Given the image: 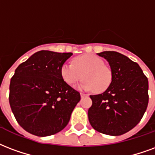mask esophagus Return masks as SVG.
<instances>
[{
	"label": "esophagus",
	"mask_w": 155,
	"mask_h": 155,
	"mask_svg": "<svg viewBox=\"0 0 155 155\" xmlns=\"http://www.w3.org/2000/svg\"><path fill=\"white\" fill-rule=\"evenodd\" d=\"M81 96L83 98V97H85V96H88V94H84V93H81Z\"/></svg>",
	"instance_id": "obj_1"
}]
</instances>
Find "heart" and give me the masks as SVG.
<instances>
[{
	"label": "heart",
	"instance_id": "heart-1",
	"mask_svg": "<svg viewBox=\"0 0 155 155\" xmlns=\"http://www.w3.org/2000/svg\"><path fill=\"white\" fill-rule=\"evenodd\" d=\"M61 74L64 81L71 86L83 77L81 89L97 94L107 90L113 81L112 70L104 65L101 58L90 54L74 57L73 64L65 63L61 68Z\"/></svg>",
	"mask_w": 155,
	"mask_h": 155
}]
</instances>
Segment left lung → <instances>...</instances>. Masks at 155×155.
<instances>
[{
    "mask_svg": "<svg viewBox=\"0 0 155 155\" xmlns=\"http://www.w3.org/2000/svg\"><path fill=\"white\" fill-rule=\"evenodd\" d=\"M105 58L113 72V81L103 94L90 95L89 121L97 131L120 136L140 121L149 103V82L141 68L117 51L98 53Z\"/></svg>",
    "mask_w": 155,
    "mask_h": 155,
    "instance_id": "8db88e82",
    "label": "left lung"
}]
</instances>
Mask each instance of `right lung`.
Wrapping results in <instances>:
<instances>
[{"mask_svg": "<svg viewBox=\"0 0 155 155\" xmlns=\"http://www.w3.org/2000/svg\"><path fill=\"white\" fill-rule=\"evenodd\" d=\"M71 52L39 51L21 63L10 84L9 102L19 126L37 136L54 135L68 124L81 94L64 81L61 68Z\"/></svg>", "mask_w": 155, "mask_h": 155, "instance_id": "add662e5", "label": "right lung"}]
</instances>
